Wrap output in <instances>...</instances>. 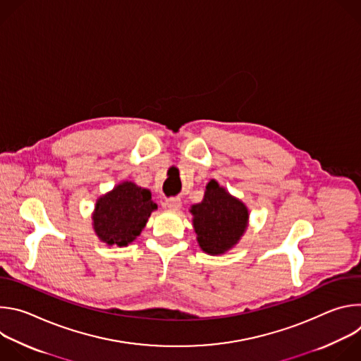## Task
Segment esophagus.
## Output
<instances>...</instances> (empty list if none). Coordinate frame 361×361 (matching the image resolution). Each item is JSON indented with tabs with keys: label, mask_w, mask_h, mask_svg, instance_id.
I'll return each instance as SVG.
<instances>
[{
	"label": "esophagus",
	"mask_w": 361,
	"mask_h": 361,
	"mask_svg": "<svg viewBox=\"0 0 361 361\" xmlns=\"http://www.w3.org/2000/svg\"><path fill=\"white\" fill-rule=\"evenodd\" d=\"M164 205L170 210H180L181 209V198L180 197H170L166 200Z\"/></svg>",
	"instance_id": "34e87169"
}]
</instances>
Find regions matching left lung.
<instances>
[{
    "mask_svg": "<svg viewBox=\"0 0 361 361\" xmlns=\"http://www.w3.org/2000/svg\"><path fill=\"white\" fill-rule=\"evenodd\" d=\"M194 230L202 251L219 255L230 250L247 227L248 212L245 205L231 197L214 180L200 204L191 207Z\"/></svg>",
    "mask_w": 361,
    "mask_h": 361,
    "instance_id": "1",
    "label": "left lung"
}]
</instances>
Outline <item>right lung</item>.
<instances>
[{
  "label": "right lung",
  "instance_id": "right-lung-1",
  "mask_svg": "<svg viewBox=\"0 0 361 361\" xmlns=\"http://www.w3.org/2000/svg\"><path fill=\"white\" fill-rule=\"evenodd\" d=\"M157 209L151 192L126 181L97 201L94 230L109 245L126 247L140 235L147 220Z\"/></svg>",
  "mask_w": 361,
  "mask_h": 361
}]
</instances>
